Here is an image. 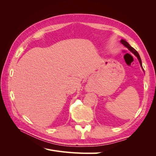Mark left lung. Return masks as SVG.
Here are the masks:
<instances>
[{
  "label": "left lung",
  "mask_w": 156,
  "mask_h": 156,
  "mask_svg": "<svg viewBox=\"0 0 156 156\" xmlns=\"http://www.w3.org/2000/svg\"><path fill=\"white\" fill-rule=\"evenodd\" d=\"M121 43L123 44L126 48H127V49H128L132 53H133L135 56H136V58H138V60H139V63H140V66L142 67V68H143V65H142V61H141V59H140V56H139V53H138V52L136 51L133 48H132V47L127 43V42L125 40H121ZM143 71H144V69H143Z\"/></svg>",
  "instance_id": "8db88e82"
}]
</instances>
